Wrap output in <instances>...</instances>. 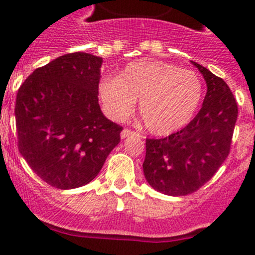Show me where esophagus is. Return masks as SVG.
<instances>
[{"label": "esophagus", "mask_w": 255, "mask_h": 255, "mask_svg": "<svg viewBox=\"0 0 255 255\" xmlns=\"http://www.w3.org/2000/svg\"><path fill=\"white\" fill-rule=\"evenodd\" d=\"M132 135H136V132L132 131V130H129V129H124L123 131H121V138L125 139V138H129V136H132Z\"/></svg>", "instance_id": "1"}]
</instances>
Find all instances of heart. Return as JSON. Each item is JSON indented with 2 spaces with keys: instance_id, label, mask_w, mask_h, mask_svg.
<instances>
[{
  "instance_id": "1",
  "label": "heart",
  "mask_w": 255,
  "mask_h": 255,
  "mask_svg": "<svg viewBox=\"0 0 255 255\" xmlns=\"http://www.w3.org/2000/svg\"><path fill=\"white\" fill-rule=\"evenodd\" d=\"M98 97L111 120L124 121L139 101V114L152 134L167 135L193 119L203 97L199 76L158 60L126 65L117 78L98 83Z\"/></svg>"
}]
</instances>
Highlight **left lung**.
<instances>
[{
    "mask_svg": "<svg viewBox=\"0 0 255 255\" xmlns=\"http://www.w3.org/2000/svg\"><path fill=\"white\" fill-rule=\"evenodd\" d=\"M191 64L207 83L200 111L180 131L145 140V180L171 197L191 194L213 177L229 155L238 120V103L224 79L194 61Z\"/></svg>",
    "mask_w": 255,
    "mask_h": 255,
    "instance_id": "8db88e82",
    "label": "left lung"
}]
</instances>
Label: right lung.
I'll use <instances>...</instances> for the list:
<instances>
[{
	"mask_svg": "<svg viewBox=\"0 0 255 255\" xmlns=\"http://www.w3.org/2000/svg\"><path fill=\"white\" fill-rule=\"evenodd\" d=\"M102 62L85 52L60 56L35 69L17 91L19 152L53 188L87 185L120 143L123 128L106 119L98 103Z\"/></svg>",
	"mask_w": 255,
	"mask_h": 255,
	"instance_id": "1",
	"label": "right lung"
}]
</instances>
